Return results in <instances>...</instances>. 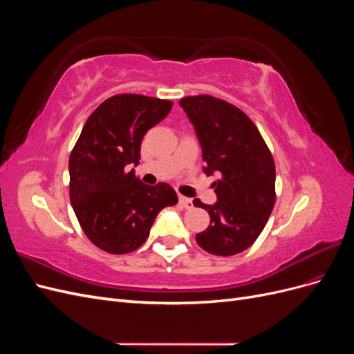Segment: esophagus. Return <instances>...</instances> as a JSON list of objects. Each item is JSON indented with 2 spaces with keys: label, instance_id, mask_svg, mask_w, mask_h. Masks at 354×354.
Listing matches in <instances>:
<instances>
[{
  "label": "esophagus",
  "instance_id": "obj_1",
  "mask_svg": "<svg viewBox=\"0 0 354 354\" xmlns=\"http://www.w3.org/2000/svg\"><path fill=\"white\" fill-rule=\"evenodd\" d=\"M178 203L183 208H186V209H190V208H194V202H192V199H189V198H185V196H180L178 198Z\"/></svg>",
  "mask_w": 354,
  "mask_h": 354
}]
</instances>
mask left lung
Instances as JSON below:
<instances>
[{
  "mask_svg": "<svg viewBox=\"0 0 354 354\" xmlns=\"http://www.w3.org/2000/svg\"><path fill=\"white\" fill-rule=\"evenodd\" d=\"M180 106L195 127L203 173L220 176L212 183L216 203L194 201L211 218L196 242L214 255L239 254L260 236L274 207L273 156L259 128L236 106L212 95L183 97Z\"/></svg>",
  "mask_w": 354,
  "mask_h": 354,
  "instance_id": "left-lung-1",
  "label": "left lung"
}]
</instances>
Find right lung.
<instances>
[{
	"instance_id": "right-lung-1",
	"label": "right lung",
	"mask_w": 354,
	"mask_h": 354,
	"mask_svg": "<svg viewBox=\"0 0 354 354\" xmlns=\"http://www.w3.org/2000/svg\"><path fill=\"white\" fill-rule=\"evenodd\" d=\"M173 103L140 94L104 100L85 122L69 158L71 203L84 233L109 254L145 243L160 209L178 202L167 183L147 186L134 174L145 134Z\"/></svg>"
}]
</instances>
